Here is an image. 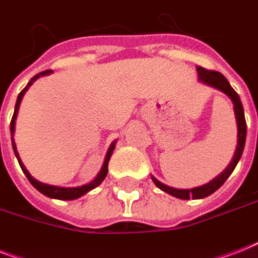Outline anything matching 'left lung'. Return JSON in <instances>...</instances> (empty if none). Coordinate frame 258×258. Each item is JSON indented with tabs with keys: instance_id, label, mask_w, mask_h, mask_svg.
Returning a JSON list of instances; mask_svg holds the SVG:
<instances>
[{
	"instance_id": "obj_1",
	"label": "left lung",
	"mask_w": 258,
	"mask_h": 258,
	"mask_svg": "<svg viewBox=\"0 0 258 258\" xmlns=\"http://www.w3.org/2000/svg\"><path fill=\"white\" fill-rule=\"evenodd\" d=\"M197 72H198L200 82L205 83V84H208V86L213 87V88L218 89L221 92H224L233 101V104H234V115H236L237 120V130H238V134H237V149L236 153H234V157H233L232 162L229 163L228 167L221 172L220 175L216 176L213 180H210L209 183L204 184V186H200V187L184 188V190H182V188H174L159 182L157 178L151 176L154 183L157 184L161 190H163V191L170 194V196L175 197V198H179V200H190V198H192V200H200V198H205V197L210 196L216 190H218L225 183V180L228 179L229 175L232 174L233 170L236 169L237 163L240 161L242 151H244L245 139H246V121H245L244 108H242V104H241L238 93L230 87L226 78L222 74H220V72H217V71H208L202 68V67H197Z\"/></svg>"
}]
</instances>
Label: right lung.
<instances>
[{
    "instance_id": "right-lung-1",
    "label": "right lung",
    "mask_w": 258,
    "mask_h": 258,
    "mask_svg": "<svg viewBox=\"0 0 258 258\" xmlns=\"http://www.w3.org/2000/svg\"><path fill=\"white\" fill-rule=\"evenodd\" d=\"M50 74H52V71H44V72H41V74H38V75H36V76H33V78L30 79V82L28 83V86L22 89L21 92L18 93L17 101H16V107H14L13 117H12V121H10L12 145H13V151H14V154H16V157H17V161H18V163H20V166H21L22 171H24V174L26 175V178L29 179L30 183L33 184L34 187L37 188L38 191L42 192L44 196L49 197V198L71 201V200H76V198H80V197L84 196L86 192L91 191L92 188H95L96 186H99V184H100L101 182L104 180V178L107 176V172H108L109 158H111V155H112V153H113V149H115V142H112V143H111V146H109L108 151H107V155H105L104 163H103V166H101V170L99 171V174L95 176V179H93L92 182H89V183H87V184H83V186H79V187H58V186H52V184L42 183V182H40V180H37V179H34L33 176L30 175L29 171L25 169V166H24V163H22L21 159H20V155H18V153H17V149H16V143H14L13 135H14V128H16V117H17L18 108H20V103H21L22 97H24L25 92L28 91V88H29V87L32 86V84H33V83L36 82V80H37L40 76H46V75H50Z\"/></svg>"
}]
</instances>
